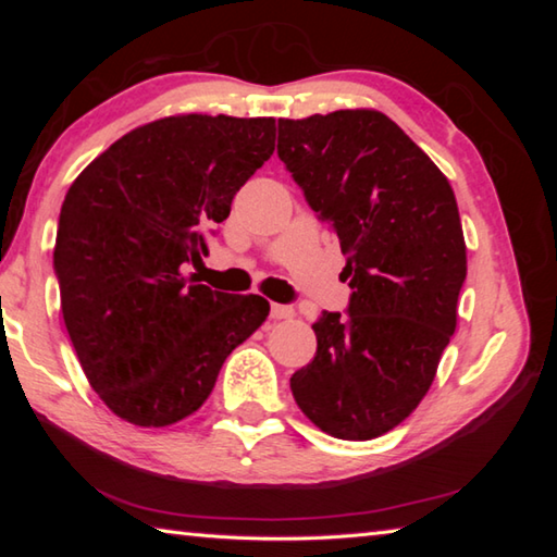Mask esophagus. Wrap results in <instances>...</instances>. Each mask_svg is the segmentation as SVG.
I'll return each mask as SVG.
<instances>
[{
  "instance_id": "34e87169",
  "label": "esophagus",
  "mask_w": 557,
  "mask_h": 557,
  "mask_svg": "<svg viewBox=\"0 0 557 557\" xmlns=\"http://www.w3.org/2000/svg\"><path fill=\"white\" fill-rule=\"evenodd\" d=\"M270 317L272 319H292V317H295V309L287 307V305H272Z\"/></svg>"
}]
</instances>
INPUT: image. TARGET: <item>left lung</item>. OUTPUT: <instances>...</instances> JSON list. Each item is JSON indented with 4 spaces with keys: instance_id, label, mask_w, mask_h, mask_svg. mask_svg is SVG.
<instances>
[{
    "instance_id": "left-lung-1",
    "label": "left lung",
    "mask_w": 557,
    "mask_h": 557,
    "mask_svg": "<svg viewBox=\"0 0 557 557\" xmlns=\"http://www.w3.org/2000/svg\"><path fill=\"white\" fill-rule=\"evenodd\" d=\"M277 157L351 282L346 314L312 324L317 356L292 373L299 410L338 440H373L425 398L457 326L467 245L435 162L375 110L277 120Z\"/></svg>"
}]
</instances>
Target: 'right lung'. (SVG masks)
<instances>
[{
    "instance_id": "right-lung-1",
    "label": "right lung",
    "mask_w": 557,
    "mask_h": 557,
    "mask_svg": "<svg viewBox=\"0 0 557 557\" xmlns=\"http://www.w3.org/2000/svg\"><path fill=\"white\" fill-rule=\"evenodd\" d=\"M275 149V120L178 115L127 132L75 178L53 270L71 344L102 403L164 428L209 398L268 299L194 285L182 268Z\"/></svg>"
}]
</instances>
